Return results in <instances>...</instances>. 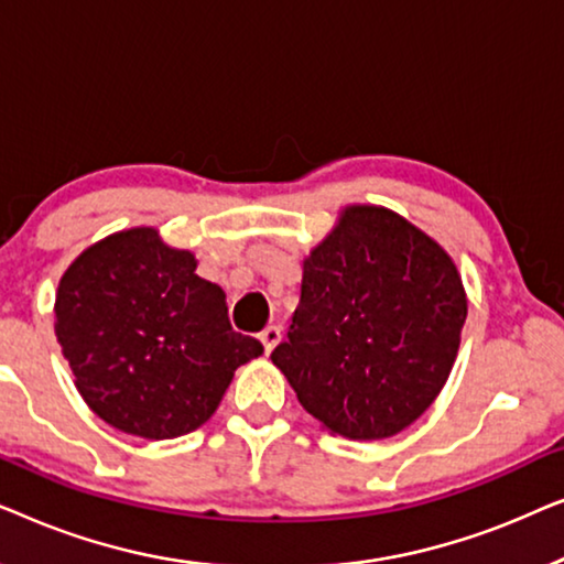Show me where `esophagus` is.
<instances>
[{
  "label": "esophagus",
  "mask_w": 564,
  "mask_h": 564,
  "mask_svg": "<svg viewBox=\"0 0 564 564\" xmlns=\"http://www.w3.org/2000/svg\"><path fill=\"white\" fill-rule=\"evenodd\" d=\"M259 338H261V344H264V351L269 354V351L274 349L276 344H280L282 330H280V326H267V328L259 334Z\"/></svg>",
  "instance_id": "1"
}]
</instances>
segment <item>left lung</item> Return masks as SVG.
Returning a JSON list of instances; mask_svg holds the SVG:
<instances>
[{"instance_id": "8db88e82", "label": "left lung", "mask_w": 564, "mask_h": 564, "mask_svg": "<svg viewBox=\"0 0 564 564\" xmlns=\"http://www.w3.org/2000/svg\"><path fill=\"white\" fill-rule=\"evenodd\" d=\"M465 318V288L442 246L384 207H346L305 259L272 361L330 434L388 438L442 392Z\"/></svg>"}]
</instances>
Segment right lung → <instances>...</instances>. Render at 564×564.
<instances>
[{
    "instance_id": "obj_1",
    "label": "right lung",
    "mask_w": 564,
    "mask_h": 564,
    "mask_svg": "<svg viewBox=\"0 0 564 564\" xmlns=\"http://www.w3.org/2000/svg\"><path fill=\"white\" fill-rule=\"evenodd\" d=\"M189 251L133 228L89 246L56 295V336L74 384L126 434L174 438L203 426L234 372L264 351L230 328L226 292Z\"/></svg>"
}]
</instances>
